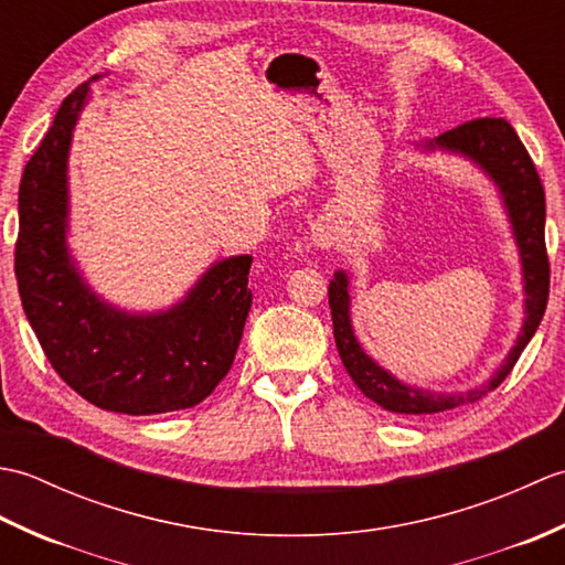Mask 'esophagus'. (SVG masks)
Here are the masks:
<instances>
[{
  "instance_id": "obj_1",
  "label": "esophagus",
  "mask_w": 565,
  "mask_h": 565,
  "mask_svg": "<svg viewBox=\"0 0 565 565\" xmlns=\"http://www.w3.org/2000/svg\"><path fill=\"white\" fill-rule=\"evenodd\" d=\"M338 239V225L330 218H320L313 223V243L318 247H330Z\"/></svg>"
}]
</instances>
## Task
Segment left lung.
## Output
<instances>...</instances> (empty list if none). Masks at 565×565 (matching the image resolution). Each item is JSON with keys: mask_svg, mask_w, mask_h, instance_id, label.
<instances>
[{"mask_svg": "<svg viewBox=\"0 0 565 565\" xmlns=\"http://www.w3.org/2000/svg\"><path fill=\"white\" fill-rule=\"evenodd\" d=\"M425 150H447L473 164L493 179L500 189L502 203H505L508 218L512 225V235L518 239L520 259H522V281H524V322L518 334V342L505 356L486 386L471 388L466 393H435L425 388L407 386L395 379L391 371L379 366L362 344L356 342L352 320H350V276L342 269L334 271L330 281V310H332V332L334 344L347 374L352 376L356 388L366 398L379 403L383 411L401 415H431L451 407L468 405L481 401L486 393L495 391L508 379L512 366L518 364L524 347L530 344L539 322L544 318L548 301V257L544 243V223H546V201L542 179L530 152L514 134V128L505 118H476V121L451 128L435 140L423 142Z\"/></svg>", "mask_w": 565, "mask_h": 565, "instance_id": "left-lung-1", "label": "left lung"}]
</instances>
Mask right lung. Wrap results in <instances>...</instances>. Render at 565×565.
I'll list each match as a JSON object with an SVG mask.
<instances>
[{
    "instance_id": "obj_1",
    "label": "right lung",
    "mask_w": 565,
    "mask_h": 565,
    "mask_svg": "<svg viewBox=\"0 0 565 565\" xmlns=\"http://www.w3.org/2000/svg\"><path fill=\"white\" fill-rule=\"evenodd\" d=\"M87 99L84 82L57 109L21 177V303L47 362L84 401L124 415L184 411L209 398L233 366L252 306V257L211 264L182 301L158 313L102 301L67 249V154Z\"/></svg>"
}]
</instances>
